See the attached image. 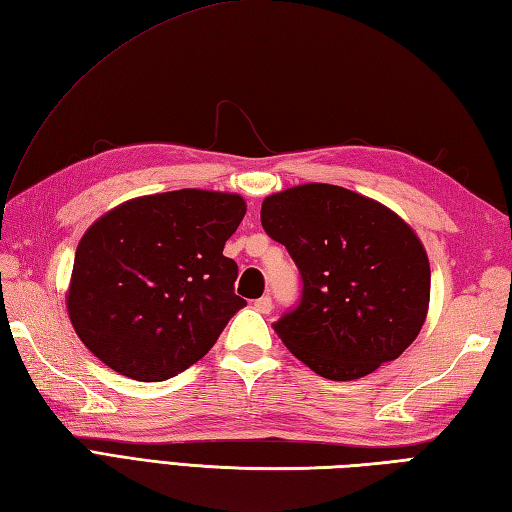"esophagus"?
I'll use <instances>...</instances> for the list:
<instances>
[{
  "label": "esophagus",
  "mask_w": 512,
  "mask_h": 512,
  "mask_svg": "<svg viewBox=\"0 0 512 512\" xmlns=\"http://www.w3.org/2000/svg\"><path fill=\"white\" fill-rule=\"evenodd\" d=\"M255 310H259L262 314H270V312H273V297L266 295V297H262V299H257V301H255Z\"/></svg>",
  "instance_id": "1"
}]
</instances>
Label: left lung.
Returning a JSON list of instances; mask_svg holds the SVG:
<instances>
[{"label":"left lung","mask_w":512,"mask_h":512,"mask_svg":"<svg viewBox=\"0 0 512 512\" xmlns=\"http://www.w3.org/2000/svg\"><path fill=\"white\" fill-rule=\"evenodd\" d=\"M262 226L301 275L297 306L273 328L312 372L363 378L413 343L427 319L431 270L420 239L394 211L312 182L268 195Z\"/></svg>","instance_id":"left-lung-1"}]
</instances>
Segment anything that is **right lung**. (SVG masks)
<instances>
[{"label":"right lung","instance_id":"add662e5","mask_svg":"<svg viewBox=\"0 0 512 512\" xmlns=\"http://www.w3.org/2000/svg\"><path fill=\"white\" fill-rule=\"evenodd\" d=\"M235 193L180 189L116 206L74 255L68 314L85 347L143 383L198 363L237 310L224 244L244 220Z\"/></svg>","mask_w":512,"mask_h":512}]
</instances>
